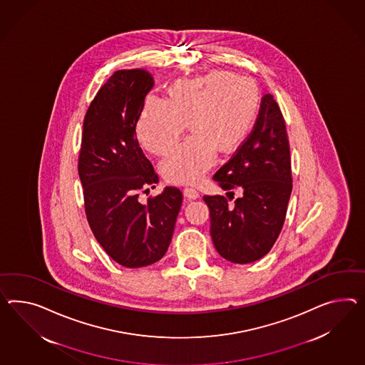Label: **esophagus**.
<instances>
[{
  "instance_id": "obj_1",
  "label": "esophagus",
  "mask_w": 365,
  "mask_h": 365,
  "mask_svg": "<svg viewBox=\"0 0 365 365\" xmlns=\"http://www.w3.org/2000/svg\"><path fill=\"white\" fill-rule=\"evenodd\" d=\"M184 196L187 200H196V198H198V192L193 187H185L184 189Z\"/></svg>"
}]
</instances>
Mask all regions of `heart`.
<instances>
[{
    "mask_svg": "<svg viewBox=\"0 0 365 365\" xmlns=\"http://www.w3.org/2000/svg\"><path fill=\"white\" fill-rule=\"evenodd\" d=\"M261 108L258 86L230 71H212L170 84L165 101L147 98L136 124L143 148L163 155L187 124L190 136L168 152L160 173L172 184H196L217 152L233 155L250 136Z\"/></svg>",
    "mask_w": 365,
    "mask_h": 365,
    "instance_id": "1",
    "label": "heart"
}]
</instances>
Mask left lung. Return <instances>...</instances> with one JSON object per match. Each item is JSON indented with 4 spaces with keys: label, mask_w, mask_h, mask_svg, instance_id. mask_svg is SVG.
Returning <instances> with one entry per match:
<instances>
[{
    "label": "left lung",
    "mask_w": 365,
    "mask_h": 365,
    "mask_svg": "<svg viewBox=\"0 0 365 365\" xmlns=\"http://www.w3.org/2000/svg\"><path fill=\"white\" fill-rule=\"evenodd\" d=\"M213 180L224 190L242 192L233 205L224 196H204L215 250L240 264L261 259L281 233L292 190L290 144L272 95L262 98L250 136Z\"/></svg>",
    "instance_id": "left-lung-1"
}]
</instances>
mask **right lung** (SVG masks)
Returning a JSON list of instances; mask_svg holds the SVG:
<instances>
[{
    "label": "right lung",
    "mask_w": 365,
    "mask_h": 365,
    "mask_svg": "<svg viewBox=\"0 0 365 365\" xmlns=\"http://www.w3.org/2000/svg\"><path fill=\"white\" fill-rule=\"evenodd\" d=\"M144 68L115 71L84 116L78 172L84 207L96 241L113 261L138 269L167 252L182 195L164 187L145 204L138 192L159 178L136 138L144 99L153 87ZM150 190V189H147Z\"/></svg>",
    "instance_id": "right-lung-1"
}]
</instances>
